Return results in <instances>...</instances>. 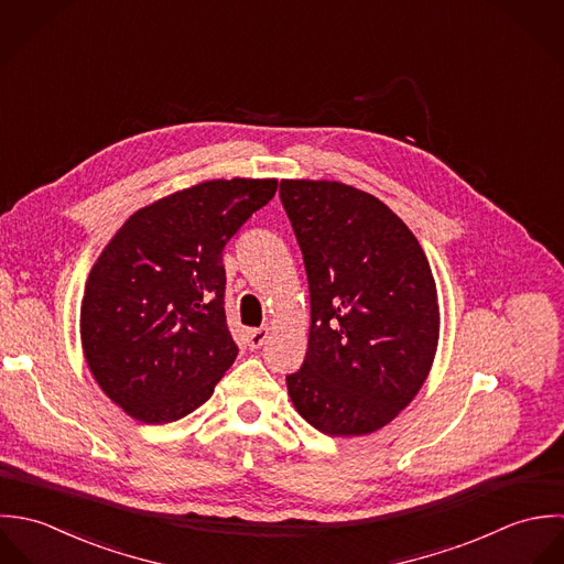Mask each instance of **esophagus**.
Listing matches in <instances>:
<instances>
[{
    "mask_svg": "<svg viewBox=\"0 0 564 564\" xmlns=\"http://www.w3.org/2000/svg\"><path fill=\"white\" fill-rule=\"evenodd\" d=\"M270 338V329L268 327H259V329H250L246 336L248 348H261Z\"/></svg>",
    "mask_w": 564,
    "mask_h": 564,
    "instance_id": "34e87169",
    "label": "esophagus"
}]
</instances>
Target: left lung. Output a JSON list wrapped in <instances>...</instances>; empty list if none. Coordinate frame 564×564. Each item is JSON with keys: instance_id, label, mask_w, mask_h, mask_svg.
<instances>
[{"instance_id": "8db88e82", "label": "left lung", "mask_w": 564, "mask_h": 564, "mask_svg": "<svg viewBox=\"0 0 564 564\" xmlns=\"http://www.w3.org/2000/svg\"><path fill=\"white\" fill-rule=\"evenodd\" d=\"M310 283L303 366L288 375L299 414L327 436L388 425L421 390L438 344L430 261L381 200L334 181H281Z\"/></svg>"}]
</instances>
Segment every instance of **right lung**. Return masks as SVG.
I'll list each match as a JSON object with an SVG mask.
<instances>
[{
    "mask_svg": "<svg viewBox=\"0 0 564 564\" xmlns=\"http://www.w3.org/2000/svg\"><path fill=\"white\" fill-rule=\"evenodd\" d=\"M274 178L209 181L139 209L115 232L85 288L87 364L128 416L163 425L200 408L237 357L223 252L265 207Z\"/></svg>",
    "mask_w": 564,
    "mask_h": 564,
    "instance_id": "add662e5",
    "label": "right lung"
}]
</instances>
